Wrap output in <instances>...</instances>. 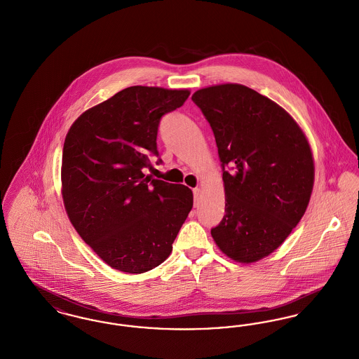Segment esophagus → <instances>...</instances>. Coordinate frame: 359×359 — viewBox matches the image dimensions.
I'll return each mask as SVG.
<instances>
[{
	"mask_svg": "<svg viewBox=\"0 0 359 359\" xmlns=\"http://www.w3.org/2000/svg\"><path fill=\"white\" fill-rule=\"evenodd\" d=\"M199 195H201V188H194V199H195V205H198Z\"/></svg>",
	"mask_w": 359,
	"mask_h": 359,
	"instance_id": "1",
	"label": "esophagus"
}]
</instances>
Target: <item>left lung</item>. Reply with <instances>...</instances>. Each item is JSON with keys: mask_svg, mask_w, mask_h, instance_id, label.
<instances>
[{"mask_svg": "<svg viewBox=\"0 0 359 359\" xmlns=\"http://www.w3.org/2000/svg\"><path fill=\"white\" fill-rule=\"evenodd\" d=\"M192 101L222 163L226 214L211 236L229 258L256 262L288 238L307 210L315 179L307 137L288 111L246 86H210Z\"/></svg>", "mask_w": 359, "mask_h": 359, "instance_id": "obj_1", "label": "left lung"}]
</instances>
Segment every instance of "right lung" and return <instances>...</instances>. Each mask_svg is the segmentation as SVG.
Here are the masks:
<instances>
[{"instance_id":"right-lung-1","label":"right lung","mask_w":359,"mask_h":359,"mask_svg":"<svg viewBox=\"0 0 359 359\" xmlns=\"http://www.w3.org/2000/svg\"><path fill=\"white\" fill-rule=\"evenodd\" d=\"M189 90L132 86L82 113L71 125L62 158V196L69 219L109 266L144 273L172 252L194 205L183 184L145 177L157 156L160 118Z\"/></svg>"}]
</instances>
